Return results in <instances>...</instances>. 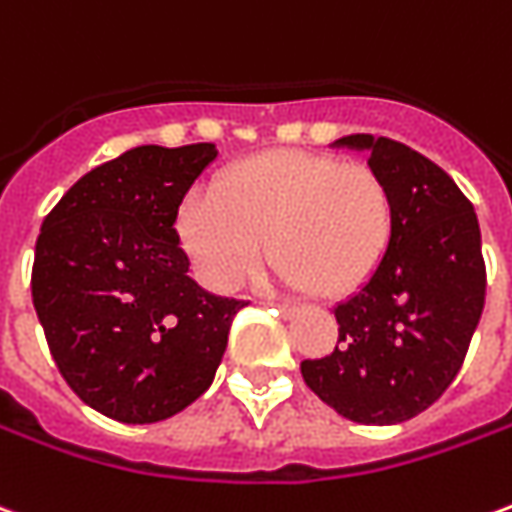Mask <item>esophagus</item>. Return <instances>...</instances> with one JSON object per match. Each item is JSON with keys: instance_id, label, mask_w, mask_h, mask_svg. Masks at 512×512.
<instances>
[{"instance_id": "34e87169", "label": "esophagus", "mask_w": 512, "mask_h": 512, "mask_svg": "<svg viewBox=\"0 0 512 512\" xmlns=\"http://www.w3.org/2000/svg\"><path fill=\"white\" fill-rule=\"evenodd\" d=\"M274 307L280 310L282 316H291V313H296V305H291V302H274Z\"/></svg>"}]
</instances>
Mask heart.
<instances>
[{
	"instance_id": "b5f03b06",
	"label": "heart",
	"mask_w": 512,
	"mask_h": 512,
	"mask_svg": "<svg viewBox=\"0 0 512 512\" xmlns=\"http://www.w3.org/2000/svg\"><path fill=\"white\" fill-rule=\"evenodd\" d=\"M180 235L202 280L232 291L263 263L318 299L357 291L393 235V196L371 163L280 149L224 171L216 196L194 194Z\"/></svg>"
}]
</instances>
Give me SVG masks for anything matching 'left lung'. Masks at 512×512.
<instances>
[{
	"label": "left lung",
	"mask_w": 512,
	"mask_h": 512,
	"mask_svg": "<svg viewBox=\"0 0 512 512\" xmlns=\"http://www.w3.org/2000/svg\"><path fill=\"white\" fill-rule=\"evenodd\" d=\"M366 149L393 196V235L368 282L335 307L332 355L302 360L307 388L357 424H399L435 405L463 366L485 305L477 213L416 149L371 135Z\"/></svg>",
	"instance_id": "8db88e82"
}]
</instances>
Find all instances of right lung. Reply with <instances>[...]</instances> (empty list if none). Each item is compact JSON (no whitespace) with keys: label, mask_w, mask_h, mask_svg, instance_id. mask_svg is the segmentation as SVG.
I'll return each instance as SVG.
<instances>
[{"label":"right lung","mask_w":512,"mask_h":512,"mask_svg":"<svg viewBox=\"0 0 512 512\" xmlns=\"http://www.w3.org/2000/svg\"><path fill=\"white\" fill-rule=\"evenodd\" d=\"M213 144L135 146L71 185L41 224L32 305L49 352L88 407L155 424L216 377L241 299L188 277L174 230Z\"/></svg>","instance_id":"1"}]
</instances>
